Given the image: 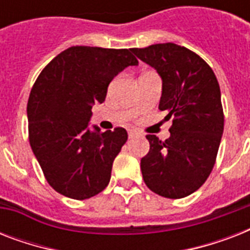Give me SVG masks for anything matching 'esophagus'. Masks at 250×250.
I'll return each mask as SVG.
<instances>
[{"label": "esophagus", "instance_id": "esophagus-1", "mask_svg": "<svg viewBox=\"0 0 250 250\" xmlns=\"http://www.w3.org/2000/svg\"><path fill=\"white\" fill-rule=\"evenodd\" d=\"M137 135H139V133H137L136 131H135V129H129V131H128V137H129V139H133V137L137 136Z\"/></svg>", "mask_w": 250, "mask_h": 250}]
</instances>
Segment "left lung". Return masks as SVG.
Listing matches in <instances>:
<instances>
[{
    "instance_id": "obj_1",
    "label": "left lung",
    "mask_w": 250,
    "mask_h": 250,
    "mask_svg": "<svg viewBox=\"0 0 250 250\" xmlns=\"http://www.w3.org/2000/svg\"><path fill=\"white\" fill-rule=\"evenodd\" d=\"M162 80L161 111L172 118L170 137L148 135L150 149L141 158L145 184L166 198L189 196L213 170L223 135L221 89L210 66L196 53L166 42L131 49Z\"/></svg>"
}]
</instances>
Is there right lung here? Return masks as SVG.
<instances>
[{
	"mask_svg": "<svg viewBox=\"0 0 250 250\" xmlns=\"http://www.w3.org/2000/svg\"><path fill=\"white\" fill-rule=\"evenodd\" d=\"M131 49L71 46L41 71L27 105L29 144L48 183L74 200L105 189L127 131L89 127L92 107L105 101L107 86L129 66Z\"/></svg>",
	"mask_w": 250,
	"mask_h": 250,
	"instance_id": "1",
	"label": "right lung"
}]
</instances>
